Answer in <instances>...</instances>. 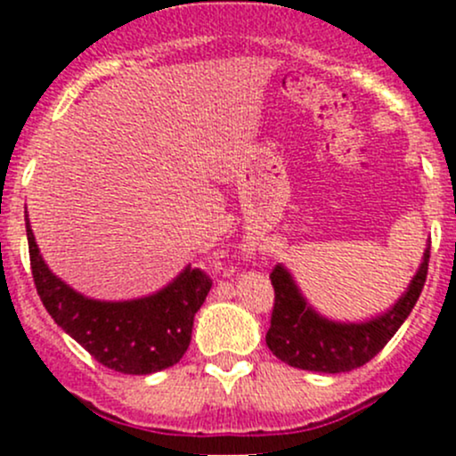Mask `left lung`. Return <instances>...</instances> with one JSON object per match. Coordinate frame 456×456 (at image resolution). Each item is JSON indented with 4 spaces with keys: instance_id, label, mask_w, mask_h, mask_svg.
I'll return each instance as SVG.
<instances>
[{
    "instance_id": "1",
    "label": "left lung",
    "mask_w": 456,
    "mask_h": 456,
    "mask_svg": "<svg viewBox=\"0 0 456 456\" xmlns=\"http://www.w3.org/2000/svg\"><path fill=\"white\" fill-rule=\"evenodd\" d=\"M430 245L411 284L381 315L364 322H338L317 314L302 296L291 271L278 265L271 271L275 291L273 315L266 330V346L293 369L314 372H348L370 362L411 315L424 289Z\"/></svg>"
}]
</instances>
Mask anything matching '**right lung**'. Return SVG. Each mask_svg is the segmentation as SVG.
I'll return each mask as SVG.
<instances>
[{
	"label": "right lung",
	"mask_w": 456,
	"mask_h": 456,
	"mask_svg": "<svg viewBox=\"0 0 456 456\" xmlns=\"http://www.w3.org/2000/svg\"><path fill=\"white\" fill-rule=\"evenodd\" d=\"M30 266L37 293L53 320L99 364L126 375H151L174 366L191 342L194 315L211 280L190 265L160 291L134 300H94L48 269L26 214Z\"/></svg>",
	"instance_id": "add662e5"
}]
</instances>
